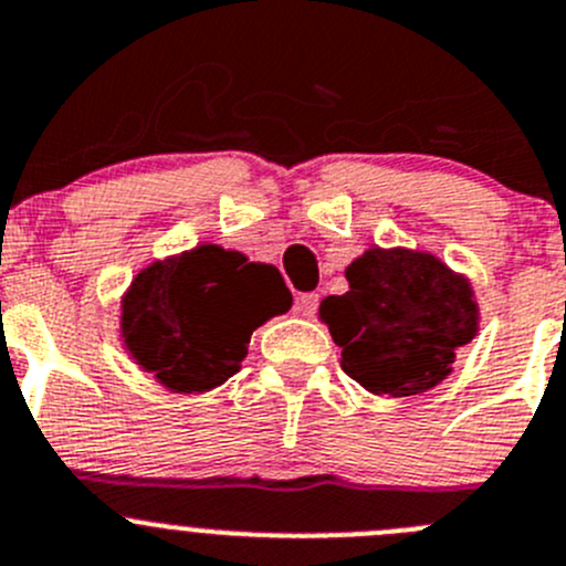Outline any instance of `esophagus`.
Listing matches in <instances>:
<instances>
[{"instance_id":"esophagus-1","label":"esophagus","mask_w":566,"mask_h":566,"mask_svg":"<svg viewBox=\"0 0 566 566\" xmlns=\"http://www.w3.org/2000/svg\"><path fill=\"white\" fill-rule=\"evenodd\" d=\"M318 293H301L298 298H295V313L304 315V318H313L315 310H318Z\"/></svg>"}]
</instances>
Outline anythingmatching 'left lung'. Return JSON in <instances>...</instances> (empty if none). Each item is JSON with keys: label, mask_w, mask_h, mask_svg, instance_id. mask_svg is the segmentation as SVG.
<instances>
[{"label": "left lung", "mask_w": 566, "mask_h": 566, "mask_svg": "<svg viewBox=\"0 0 566 566\" xmlns=\"http://www.w3.org/2000/svg\"><path fill=\"white\" fill-rule=\"evenodd\" d=\"M346 293L321 301L318 318L340 346L343 371L377 396L436 388L480 329L472 282L427 251L374 245L346 268Z\"/></svg>", "instance_id": "left-lung-1"}]
</instances>
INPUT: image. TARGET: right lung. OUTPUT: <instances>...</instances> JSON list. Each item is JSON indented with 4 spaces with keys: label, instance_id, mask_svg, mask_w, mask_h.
<instances>
[{
    "label": "right lung",
    "instance_id": "add662e5",
    "mask_svg": "<svg viewBox=\"0 0 566 566\" xmlns=\"http://www.w3.org/2000/svg\"><path fill=\"white\" fill-rule=\"evenodd\" d=\"M293 304L282 273L220 245L156 259L123 295L119 337L172 394H203L240 371L256 326Z\"/></svg>",
    "mask_w": 566,
    "mask_h": 566
}]
</instances>
